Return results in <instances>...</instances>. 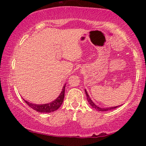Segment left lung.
Here are the masks:
<instances>
[{
	"label": "left lung",
	"mask_w": 146,
	"mask_h": 146,
	"mask_svg": "<svg viewBox=\"0 0 146 146\" xmlns=\"http://www.w3.org/2000/svg\"><path fill=\"white\" fill-rule=\"evenodd\" d=\"M85 93H86V98H87V100H88V103L91 106L92 108H95V110H98V111H107V110H113V109H115V108H117L118 106H113V107H109V108H100V107L98 106H96V104H95V103L91 100V99L90 98L89 95H88V93H87L86 90H85Z\"/></svg>",
	"instance_id": "1"
}]
</instances>
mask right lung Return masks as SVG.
Here are the masks:
<instances>
[{
  "label": "right lung",
  "instance_id": "right-lung-1",
  "mask_svg": "<svg viewBox=\"0 0 146 146\" xmlns=\"http://www.w3.org/2000/svg\"><path fill=\"white\" fill-rule=\"evenodd\" d=\"M65 86H66V84H64V86H63L62 91L61 92L58 98L51 103L45 104H35L30 103V102L25 100L24 101L29 107H31V108L36 110V111L40 112V113H51V112L58 110L62 104L64 98Z\"/></svg>",
  "mask_w": 146,
  "mask_h": 146
}]
</instances>
